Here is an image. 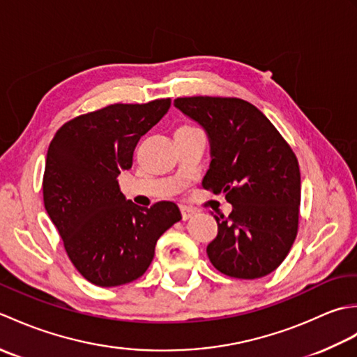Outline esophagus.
Here are the masks:
<instances>
[{
  "mask_svg": "<svg viewBox=\"0 0 357 357\" xmlns=\"http://www.w3.org/2000/svg\"><path fill=\"white\" fill-rule=\"evenodd\" d=\"M181 215H183V219H184V221H187V219H190V218H193V216L198 215V210L193 208V207L181 206Z\"/></svg>",
  "mask_w": 357,
  "mask_h": 357,
  "instance_id": "obj_1",
  "label": "esophagus"
}]
</instances>
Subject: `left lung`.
<instances>
[{"mask_svg":"<svg viewBox=\"0 0 357 357\" xmlns=\"http://www.w3.org/2000/svg\"><path fill=\"white\" fill-rule=\"evenodd\" d=\"M173 104L208 136L211 162L202 187L225 193L233 206L229 218L215 215L210 262L230 278L267 276L298 234L301 173L291 147L259 109L239 98L192 96Z\"/></svg>","mask_w":357,"mask_h":357,"instance_id":"obj_1","label":"left lung"}]
</instances>
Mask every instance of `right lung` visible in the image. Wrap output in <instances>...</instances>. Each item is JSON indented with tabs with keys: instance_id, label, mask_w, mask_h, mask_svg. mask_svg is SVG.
<instances>
[{
	"instance_id": "1",
	"label": "right lung",
	"mask_w": 357,
	"mask_h": 357,
	"mask_svg": "<svg viewBox=\"0 0 357 357\" xmlns=\"http://www.w3.org/2000/svg\"><path fill=\"white\" fill-rule=\"evenodd\" d=\"M170 98L112 104L66 123L47 150L44 207L81 276L98 287L141 278L161 234L181 221L174 202L150 208L127 201L118 176L133 164L136 144L170 109Z\"/></svg>"
}]
</instances>
